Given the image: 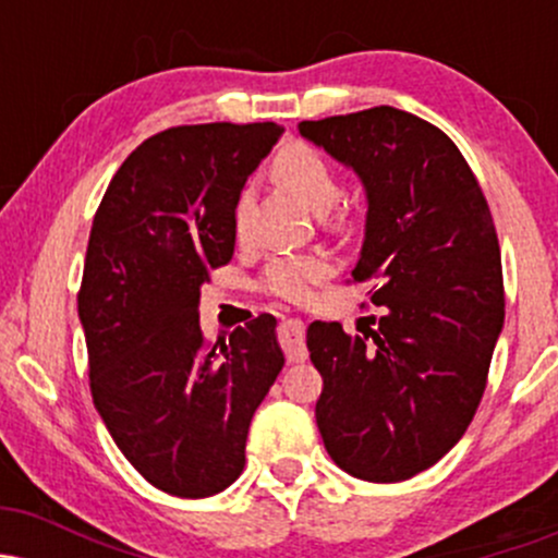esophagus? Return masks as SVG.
I'll return each mask as SVG.
<instances>
[{
  "mask_svg": "<svg viewBox=\"0 0 558 558\" xmlns=\"http://www.w3.org/2000/svg\"><path fill=\"white\" fill-rule=\"evenodd\" d=\"M304 330L306 328L301 319H283V325H280V341H283L288 362H304L306 360Z\"/></svg>",
  "mask_w": 558,
  "mask_h": 558,
  "instance_id": "1",
  "label": "esophagus"
}]
</instances>
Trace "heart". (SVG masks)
<instances>
[{
  "mask_svg": "<svg viewBox=\"0 0 558 558\" xmlns=\"http://www.w3.org/2000/svg\"><path fill=\"white\" fill-rule=\"evenodd\" d=\"M275 178L291 189L315 215H325L336 207L341 198V178L328 157L310 144H288L275 157ZM248 217V191H243L235 202V230L243 235ZM330 272V262L319 254H280L270 259L262 288L272 296L301 301L310 293V288L319 283Z\"/></svg>",
  "mask_w": 558,
  "mask_h": 558,
  "instance_id": "b5f03b06",
  "label": "heart"
}]
</instances>
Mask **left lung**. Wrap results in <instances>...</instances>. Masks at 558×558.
I'll return each instance as SVG.
<instances>
[{
	"label": "left lung",
	"instance_id": "left-lung-1",
	"mask_svg": "<svg viewBox=\"0 0 558 558\" xmlns=\"http://www.w3.org/2000/svg\"><path fill=\"white\" fill-rule=\"evenodd\" d=\"M299 133L356 172L367 220L354 280H377V328L312 323L315 417L330 459L401 483L459 444L504 328L501 248L477 178L444 131L396 107L304 120Z\"/></svg>",
	"mask_w": 558,
	"mask_h": 558
}]
</instances>
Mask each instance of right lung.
Wrapping results in <instances>:
<instances>
[{
    "label": "right lung",
    "instance_id": "obj_1",
    "mask_svg": "<svg viewBox=\"0 0 558 558\" xmlns=\"http://www.w3.org/2000/svg\"><path fill=\"white\" fill-rule=\"evenodd\" d=\"M283 136L275 123L178 125L120 165L96 209L78 293L99 417L151 485L207 498L235 483L286 356L259 315L207 345L198 296L233 257L235 202Z\"/></svg>",
    "mask_w": 558,
    "mask_h": 558
}]
</instances>
